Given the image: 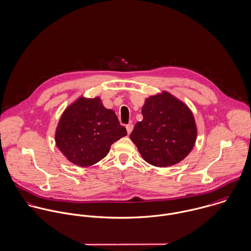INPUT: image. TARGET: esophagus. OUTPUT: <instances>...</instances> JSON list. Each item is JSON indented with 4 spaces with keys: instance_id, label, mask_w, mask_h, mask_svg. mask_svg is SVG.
<instances>
[{
    "instance_id": "esophagus-1",
    "label": "esophagus",
    "mask_w": 251,
    "mask_h": 251,
    "mask_svg": "<svg viewBox=\"0 0 251 251\" xmlns=\"http://www.w3.org/2000/svg\"><path fill=\"white\" fill-rule=\"evenodd\" d=\"M126 128L127 133H128V134H130V133H131V131H132V129H133V125H132V124H129V125H127V126H126Z\"/></svg>"
}]
</instances>
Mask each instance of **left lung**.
<instances>
[{"label":"left lung","instance_id":"8db88e82","mask_svg":"<svg viewBox=\"0 0 251 251\" xmlns=\"http://www.w3.org/2000/svg\"><path fill=\"white\" fill-rule=\"evenodd\" d=\"M143 120L136 123L130 139L144 159L156 167L180 162L193 149L197 127L192 112L163 91L145 100Z\"/></svg>","mask_w":251,"mask_h":251}]
</instances>
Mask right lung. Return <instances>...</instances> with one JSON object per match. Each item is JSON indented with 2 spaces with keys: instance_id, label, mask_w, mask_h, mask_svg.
<instances>
[{
  "instance_id": "add662e5",
  "label": "right lung",
  "mask_w": 251,
  "mask_h": 251,
  "mask_svg": "<svg viewBox=\"0 0 251 251\" xmlns=\"http://www.w3.org/2000/svg\"><path fill=\"white\" fill-rule=\"evenodd\" d=\"M126 134L115 112L104 107L99 97H80L62 114L55 141L68 160L88 167L104 158L111 145Z\"/></svg>"
}]
</instances>
